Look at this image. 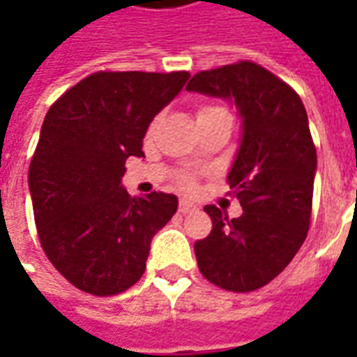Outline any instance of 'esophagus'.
Returning <instances> with one entry per match:
<instances>
[{
  "label": "esophagus",
  "mask_w": 357,
  "mask_h": 357,
  "mask_svg": "<svg viewBox=\"0 0 357 357\" xmlns=\"http://www.w3.org/2000/svg\"><path fill=\"white\" fill-rule=\"evenodd\" d=\"M191 210H197V204L191 201H187V199H181L179 201V212L181 214H187V212H191Z\"/></svg>",
  "instance_id": "esophagus-1"
}]
</instances>
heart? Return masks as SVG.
<instances>
[{"instance_id":"b5f03b06","label":"heart","mask_w":357,"mask_h":357,"mask_svg":"<svg viewBox=\"0 0 357 357\" xmlns=\"http://www.w3.org/2000/svg\"><path fill=\"white\" fill-rule=\"evenodd\" d=\"M220 112H227V110L222 109V107H204V109L199 110V118L210 116V114H220ZM183 185L193 187V181L191 179H183Z\"/></svg>"}]
</instances>
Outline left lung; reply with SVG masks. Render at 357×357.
Masks as SVG:
<instances>
[{
  "label": "left lung",
  "mask_w": 357,
  "mask_h": 357,
  "mask_svg": "<svg viewBox=\"0 0 357 357\" xmlns=\"http://www.w3.org/2000/svg\"><path fill=\"white\" fill-rule=\"evenodd\" d=\"M187 91L237 107L241 141L227 181L243 214L206 204L212 231L195 243L201 273L225 291L250 292L283 271L306 239L317 155L300 97L260 65L241 61L195 74Z\"/></svg>",
  "instance_id": "obj_1"
}]
</instances>
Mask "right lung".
Returning <instances> with one entry per match:
<instances>
[{"label": "right lung", "instance_id": "add662e5", "mask_svg": "<svg viewBox=\"0 0 357 357\" xmlns=\"http://www.w3.org/2000/svg\"><path fill=\"white\" fill-rule=\"evenodd\" d=\"M187 80L189 73H95L47 110L28 189L43 252L76 289L110 296L137 283L151 241L176 214V195L130 197L122 178Z\"/></svg>", "mask_w": 357, "mask_h": 357}]
</instances>
